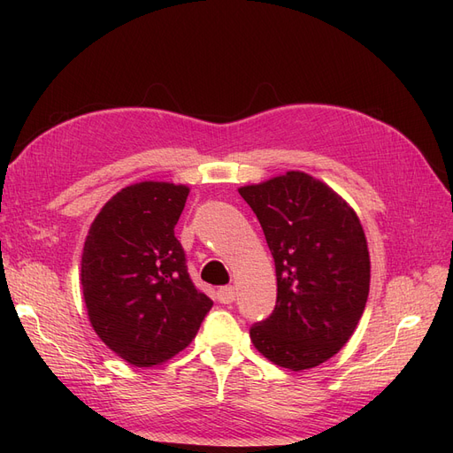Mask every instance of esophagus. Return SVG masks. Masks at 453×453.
<instances>
[{"label": "esophagus", "instance_id": "1", "mask_svg": "<svg viewBox=\"0 0 453 453\" xmlns=\"http://www.w3.org/2000/svg\"><path fill=\"white\" fill-rule=\"evenodd\" d=\"M217 298H219V303H223V304L234 303L236 289H234V287H232V285H225V287H221V289L217 291Z\"/></svg>", "mask_w": 453, "mask_h": 453}]
</instances>
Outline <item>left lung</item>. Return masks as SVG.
<instances>
[{"instance_id": "obj_1", "label": "left lung", "mask_w": 453, "mask_h": 453, "mask_svg": "<svg viewBox=\"0 0 453 453\" xmlns=\"http://www.w3.org/2000/svg\"><path fill=\"white\" fill-rule=\"evenodd\" d=\"M276 263L278 300L251 342L293 372L319 366L353 336L366 306L370 255L357 213L321 180L289 170L238 188Z\"/></svg>"}]
</instances>
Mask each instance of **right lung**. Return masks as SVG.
I'll use <instances>...</instances> for the list:
<instances>
[{
    "label": "right lung",
    "instance_id": "obj_1",
    "mask_svg": "<svg viewBox=\"0 0 453 453\" xmlns=\"http://www.w3.org/2000/svg\"><path fill=\"white\" fill-rule=\"evenodd\" d=\"M188 185L120 188L92 221L81 257L88 321L134 366H158L195 340L211 300L193 285L173 228Z\"/></svg>",
    "mask_w": 453,
    "mask_h": 453
}]
</instances>
